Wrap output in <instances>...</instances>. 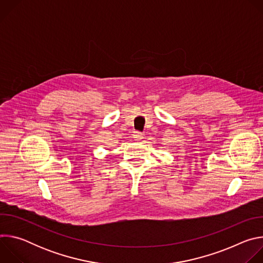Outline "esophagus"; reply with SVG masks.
Returning <instances> with one entry per match:
<instances>
[{
    "label": "esophagus",
    "mask_w": 263,
    "mask_h": 263,
    "mask_svg": "<svg viewBox=\"0 0 263 263\" xmlns=\"http://www.w3.org/2000/svg\"><path fill=\"white\" fill-rule=\"evenodd\" d=\"M142 137H143V134L141 132H138V131L133 132V138H135L136 140H140L142 139Z\"/></svg>",
    "instance_id": "esophagus-1"
}]
</instances>
